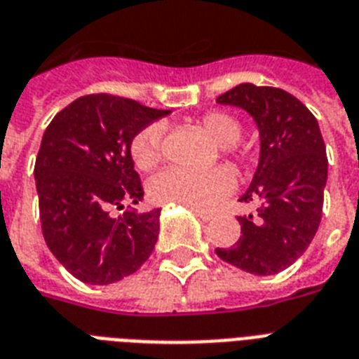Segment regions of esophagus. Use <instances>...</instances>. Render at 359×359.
Returning <instances> with one entry per match:
<instances>
[{
	"label": "esophagus",
	"mask_w": 359,
	"mask_h": 359,
	"mask_svg": "<svg viewBox=\"0 0 359 359\" xmlns=\"http://www.w3.org/2000/svg\"><path fill=\"white\" fill-rule=\"evenodd\" d=\"M191 212L196 214L197 218H201L203 222H208V219L214 218V212H208V210H199V208H191Z\"/></svg>",
	"instance_id": "1"
}]
</instances>
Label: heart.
<instances>
[{"label": "heart", "instance_id": "obj_1", "mask_svg": "<svg viewBox=\"0 0 359 359\" xmlns=\"http://www.w3.org/2000/svg\"><path fill=\"white\" fill-rule=\"evenodd\" d=\"M199 126L208 137L218 143L219 154L235 168L250 162V152L238 145L242 123L227 111H208L199 119ZM130 152L141 171L156 168L163 156V124L151 123L141 128L132 140ZM233 188V175L229 169L212 168L203 173L168 169L158 173L149 184V194L156 203H173L186 208L216 207Z\"/></svg>", "mask_w": 359, "mask_h": 359}]
</instances>
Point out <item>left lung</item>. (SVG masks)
Returning a JSON list of instances; mask_svg holds the SVG:
<instances>
[{"label":"left lung","mask_w":359,"mask_h":359,"mask_svg":"<svg viewBox=\"0 0 359 359\" xmlns=\"http://www.w3.org/2000/svg\"><path fill=\"white\" fill-rule=\"evenodd\" d=\"M216 102L245 109L261 135L259 165L240 201L257 212L238 216L240 238L216 248L222 261L255 276L289 268L311 244L323 218L328 158L315 115L278 87L240 83Z\"/></svg>","instance_id":"left-lung-1"}]
</instances>
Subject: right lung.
I'll return each instance as SVG.
<instances>
[{
  "label": "right lung",
  "mask_w": 359,
  "mask_h": 359,
  "mask_svg": "<svg viewBox=\"0 0 359 359\" xmlns=\"http://www.w3.org/2000/svg\"><path fill=\"white\" fill-rule=\"evenodd\" d=\"M168 109L108 93L86 95L61 109L42 135L35 162L42 235L76 279L109 285L134 273L154 250L160 208L121 210L143 199L130 145Z\"/></svg>",
  "instance_id": "right-lung-1"
}]
</instances>
